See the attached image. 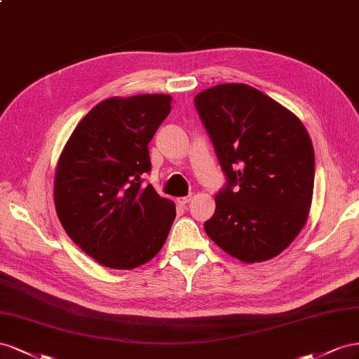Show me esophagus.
I'll return each instance as SVG.
<instances>
[{
    "label": "esophagus",
    "instance_id": "obj_1",
    "mask_svg": "<svg viewBox=\"0 0 359 359\" xmlns=\"http://www.w3.org/2000/svg\"><path fill=\"white\" fill-rule=\"evenodd\" d=\"M191 198H192V194H189V196H187V197H180V198H177V203H179V204H182V206H187V204L191 201Z\"/></svg>",
    "mask_w": 359,
    "mask_h": 359
}]
</instances>
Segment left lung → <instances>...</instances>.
Segmentation results:
<instances>
[{"mask_svg":"<svg viewBox=\"0 0 359 359\" xmlns=\"http://www.w3.org/2000/svg\"><path fill=\"white\" fill-rule=\"evenodd\" d=\"M194 102L227 177L204 230L241 262L273 259L309 218L314 188L309 132L293 112L247 84L215 86Z\"/></svg>","mask_w":359,"mask_h":359,"instance_id":"8db88e82","label":"left lung"}]
</instances>
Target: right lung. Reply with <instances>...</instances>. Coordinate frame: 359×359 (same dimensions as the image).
<instances>
[{
	"mask_svg": "<svg viewBox=\"0 0 359 359\" xmlns=\"http://www.w3.org/2000/svg\"><path fill=\"white\" fill-rule=\"evenodd\" d=\"M168 95L109 97L78 123L58 159L54 201L78 247L111 269L147 263L167 241L176 206L142 176L149 142L171 111Z\"/></svg>",
	"mask_w": 359,
	"mask_h": 359,
	"instance_id": "right-lung-1",
	"label": "right lung"
}]
</instances>
